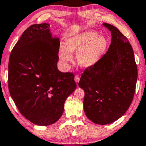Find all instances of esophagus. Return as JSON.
Listing matches in <instances>:
<instances>
[{"label":"esophagus","mask_w":146,"mask_h":146,"mask_svg":"<svg viewBox=\"0 0 146 146\" xmlns=\"http://www.w3.org/2000/svg\"><path fill=\"white\" fill-rule=\"evenodd\" d=\"M80 78L79 76H78V75H76V76H75V77H74V80H75L76 82V83H78V82L80 81Z\"/></svg>","instance_id":"1"}]
</instances>
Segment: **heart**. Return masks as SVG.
Returning <instances> with one entry per match:
<instances>
[{
  "label": "heart",
  "mask_w": 146,
  "mask_h": 146,
  "mask_svg": "<svg viewBox=\"0 0 146 146\" xmlns=\"http://www.w3.org/2000/svg\"><path fill=\"white\" fill-rule=\"evenodd\" d=\"M108 47V42L105 36L92 30H86L66 40L65 45L59 48L58 58L63 66L68 68V63L72 61V53L76 52L78 64L89 68L100 62Z\"/></svg>",
  "instance_id": "heart-1"
}]
</instances>
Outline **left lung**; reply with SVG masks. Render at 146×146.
Listing matches in <instances>:
<instances>
[{
    "instance_id": "obj_1",
    "label": "left lung",
    "mask_w": 146,
    "mask_h": 146,
    "mask_svg": "<svg viewBox=\"0 0 146 146\" xmlns=\"http://www.w3.org/2000/svg\"><path fill=\"white\" fill-rule=\"evenodd\" d=\"M103 25L111 32V44L99 63L85 69L78 83L85 92L86 115L100 125L112 123L124 114L133 100L137 78L128 40L113 25Z\"/></svg>"
}]
</instances>
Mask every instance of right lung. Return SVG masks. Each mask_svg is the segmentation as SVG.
<instances>
[{
	"label": "right lung",
	"instance_id": "right-lung-1",
	"mask_svg": "<svg viewBox=\"0 0 146 146\" xmlns=\"http://www.w3.org/2000/svg\"><path fill=\"white\" fill-rule=\"evenodd\" d=\"M47 23L33 25L12 50L9 89L22 115L38 125H49L62 115L66 100L76 88L74 75L57 68L60 40Z\"/></svg>",
	"mask_w": 146,
	"mask_h": 146
}]
</instances>
